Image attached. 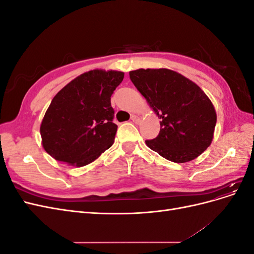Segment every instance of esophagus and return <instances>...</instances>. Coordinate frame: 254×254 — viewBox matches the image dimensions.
Instances as JSON below:
<instances>
[{"instance_id": "obj_1", "label": "esophagus", "mask_w": 254, "mask_h": 254, "mask_svg": "<svg viewBox=\"0 0 254 254\" xmlns=\"http://www.w3.org/2000/svg\"><path fill=\"white\" fill-rule=\"evenodd\" d=\"M131 121L134 123V124H139V123L141 122V118L137 117V115H135V114H133V115H131Z\"/></svg>"}]
</instances>
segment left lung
Listing matches in <instances>:
<instances>
[{"label":"left lung","mask_w":254,"mask_h":254,"mask_svg":"<svg viewBox=\"0 0 254 254\" xmlns=\"http://www.w3.org/2000/svg\"><path fill=\"white\" fill-rule=\"evenodd\" d=\"M130 79L160 122L156 139L145 141L161 157L176 163L196 159L213 141L216 111L200 87L168 68H139Z\"/></svg>","instance_id":"1"}]
</instances>
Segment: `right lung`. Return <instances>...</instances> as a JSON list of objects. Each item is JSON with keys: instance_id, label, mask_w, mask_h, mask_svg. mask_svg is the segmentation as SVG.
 Masks as SVG:
<instances>
[{"instance_id": "right-lung-1", "label": "right lung", "mask_w": 254, "mask_h": 254, "mask_svg": "<svg viewBox=\"0 0 254 254\" xmlns=\"http://www.w3.org/2000/svg\"><path fill=\"white\" fill-rule=\"evenodd\" d=\"M123 78V72L96 68L61 89L41 122L44 150L60 162L81 167L110 148L118 130L110 97Z\"/></svg>"}]
</instances>
